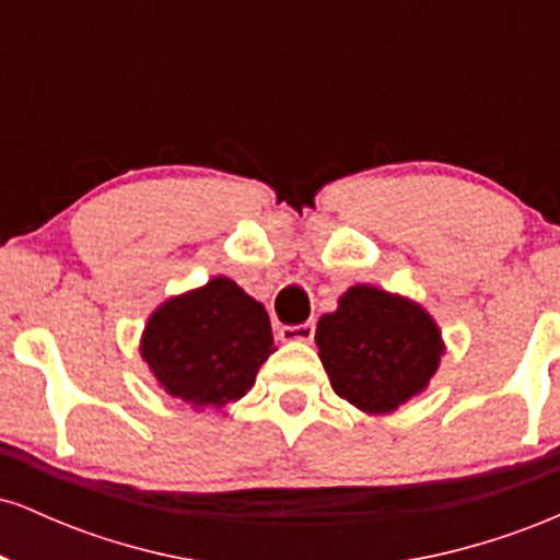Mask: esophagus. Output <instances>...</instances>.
Returning a JSON list of instances; mask_svg holds the SVG:
<instances>
[{"label":"esophagus","mask_w":560,"mask_h":560,"mask_svg":"<svg viewBox=\"0 0 560 560\" xmlns=\"http://www.w3.org/2000/svg\"><path fill=\"white\" fill-rule=\"evenodd\" d=\"M313 334H316V324L313 320H305V324L298 326H281L279 329L281 342H311Z\"/></svg>","instance_id":"esophagus-1"}]
</instances>
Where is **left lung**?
Here are the masks:
<instances>
[{"instance_id":"obj_1","label":"left lung","mask_w":560,"mask_h":560,"mask_svg":"<svg viewBox=\"0 0 560 560\" xmlns=\"http://www.w3.org/2000/svg\"><path fill=\"white\" fill-rule=\"evenodd\" d=\"M316 345L331 389L369 416L419 397L445 355L427 307L371 284L339 294L337 311L318 318Z\"/></svg>"}]
</instances>
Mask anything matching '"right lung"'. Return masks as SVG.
<instances>
[{
  "label": "right lung",
  "mask_w": 560,
  "mask_h": 560,
  "mask_svg": "<svg viewBox=\"0 0 560 560\" xmlns=\"http://www.w3.org/2000/svg\"><path fill=\"white\" fill-rule=\"evenodd\" d=\"M273 350L262 302L229 276L160 302L139 339L158 387L195 410L242 400Z\"/></svg>",
  "instance_id": "obj_1"
}]
</instances>
